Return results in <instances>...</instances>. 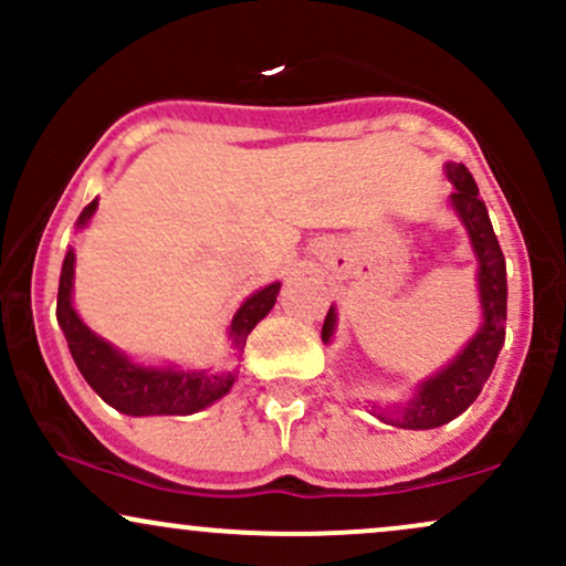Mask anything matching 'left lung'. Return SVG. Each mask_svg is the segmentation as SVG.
<instances>
[{"label":"left lung","mask_w":566,"mask_h":566,"mask_svg":"<svg viewBox=\"0 0 566 566\" xmlns=\"http://www.w3.org/2000/svg\"><path fill=\"white\" fill-rule=\"evenodd\" d=\"M447 178L454 186L452 205L460 220L469 229L473 252L479 258V295H482L484 324L476 337L458 354L452 365L433 375L418 388V396L405 409H399V418L391 420L394 426L412 428V431H426V428H439L458 418L473 405L482 386L490 378L492 367L505 340V301H509V284H505V258L500 250L495 231H492L490 216L479 188L473 184L471 172L465 165H447ZM335 329V311H327V319L322 327V340L329 343ZM380 418V415H378ZM386 420V418H382Z\"/></svg>","instance_id":"left-lung-1"}]
</instances>
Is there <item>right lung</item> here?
Instances as JSON below:
<instances>
[{
    "label": "right lung",
    "mask_w": 566,
    "mask_h": 566,
    "mask_svg": "<svg viewBox=\"0 0 566 566\" xmlns=\"http://www.w3.org/2000/svg\"><path fill=\"white\" fill-rule=\"evenodd\" d=\"M97 201H90L82 210L76 226H84L93 218ZM71 279H74V250L66 252L61 271V284H57V324L69 340V350L80 367L82 378L90 388L101 396L106 405L125 415H191L199 409L210 407L220 396L229 394L233 386V375H205V373H178V369H148L133 365L125 356L116 354L106 340L84 327L71 305ZM279 287L274 282L269 287L258 290L255 295L247 297L242 308L237 311L231 322V340L237 348H244L247 335L252 333L258 322L274 308Z\"/></svg>",
    "instance_id": "add662e5"
}]
</instances>
